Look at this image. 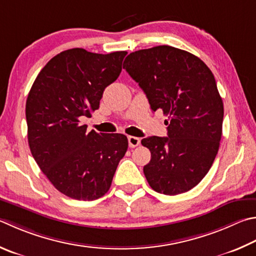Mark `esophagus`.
Instances as JSON below:
<instances>
[{
  "mask_svg": "<svg viewBox=\"0 0 256 256\" xmlns=\"http://www.w3.org/2000/svg\"><path fill=\"white\" fill-rule=\"evenodd\" d=\"M128 140L130 148H136L138 146H140V143H141L140 138H136V136H128Z\"/></svg>",
  "mask_w": 256,
  "mask_h": 256,
  "instance_id": "esophagus-1",
  "label": "esophagus"
}]
</instances>
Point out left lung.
Here are the masks:
<instances>
[{"instance_id":"left-lung-1","label":"left lung","mask_w":256,"mask_h":256,"mask_svg":"<svg viewBox=\"0 0 256 256\" xmlns=\"http://www.w3.org/2000/svg\"><path fill=\"white\" fill-rule=\"evenodd\" d=\"M123 68L146 92L150 108L168 115V136L141 141L151 152L143 172L156 192L174 196L197 186L220 148L224 105L215 77L196 56L170 46L138 50Z\"/></svg>"}]
</instances>
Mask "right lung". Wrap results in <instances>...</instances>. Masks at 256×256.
Instances as JSON below:
<instances>
[{"instance_id":"right-lung-1","label":"right lung","mask_w":256,"mask_h":256,"mask_svg":"<svg viewBox=\"0 0 256 256\" xmlns=\"http://www.w3.org/2000/svg\"><path fill=\"white\" fill-rule=\"evenodd\" d=\"M126 51L102 54L82 48L54 56L36 76L26 104L28 142L54 187L77 200L108 192L128 150L124 134L87 132L84 118L100 108L104 90L122 72Z\"/></svg>"}]
</instances>
